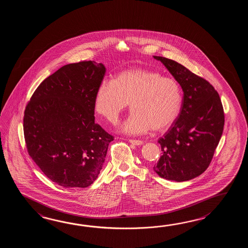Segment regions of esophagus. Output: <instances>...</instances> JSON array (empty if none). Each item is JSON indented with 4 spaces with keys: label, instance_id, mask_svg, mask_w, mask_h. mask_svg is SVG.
Segmentation results:
<instances>
[{
    "label": "esophagus",
    "instance_id": "1",
    "mask_svg": "<svg viewBox=\"0 0 248 248\" xmlns=\"http://www.w3.org/2000/svg\"><path fill=\"white\" fill-rule=\"evenodd\" d=\"M128 142L132 143V144H134V145H141V144L143 143L142 141H140V140H134V139H129Z\"/></svg>",
    "mask_w": 248,
    "mask_h": 248
}]
</instances>
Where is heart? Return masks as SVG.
Instances as JSON below:
<instances>
[{"label":"heart","instance_id":"1","mask_svg":"<svg viewBox=\"0 0 248 248\" xmlns=\"http://www.w3.org/2000/svg\"><path fill=\"white\" fill-rule=\"evenodd\" d=\"M132 111L121 126L127 135L161 131L176 120L182 106V92L175 79L146 69H130L104 80L95 95V111L113 122L126 107Z\"/></svg>","mask_w":248,"mask_h":248}]
</instances>
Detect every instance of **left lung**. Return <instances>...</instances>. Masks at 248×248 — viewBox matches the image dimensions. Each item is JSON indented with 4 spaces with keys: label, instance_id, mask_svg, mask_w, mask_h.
<instances>
[{
    "label": "left lung",
    "instance_id": "1",
    "mask_svg": "<svg viewBox=\"0 0 248 248\" xmlns=\"http://www.w3.org/2000/svg\"><path fill=\"white\" fill-rule=\"evenodd\" d=\"M153 58L163 63L184 92L179 115L158 139L162 155L153 170L165 179L189 181L208 168L221 139L224 126L221 99L208 81L181 63Z\"/></svg>",
    "mask_w": 248,
    "mask_h": 248
}]
</instances>
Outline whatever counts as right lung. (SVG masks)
Here are the masks:
<instances>
[{"label": "right lung", "mask_w": 248, "mask_h": 248, "mask_svg": "<svg viewBox=\"0 0 248 248\" xmlns=\"http://www.w3.org/2000/svg\"><path fill=\"white\" fill-rule=\"evenodd\" d=\"M106 71L95 61L63 65L42 81L26 108L28 153L48 179L64 188L92 185L113 140L94 116Z\"/></svg>", "instance_id": "obj_1"}]
</instances>
